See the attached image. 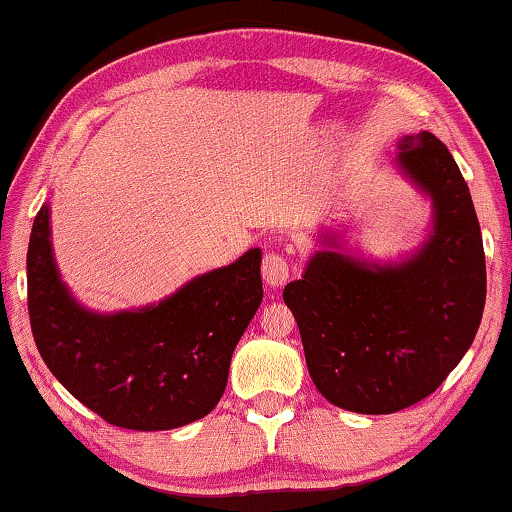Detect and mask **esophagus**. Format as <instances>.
I'll use <instances>...</instances> for the list:
<instances>
[{
    "instance_id": "obj_1",
    "label": "esophagus",
    "mask_w": 512,
    "mask_h": 512,
    "mask_svg": "<svg viewBox=\"0 0 512 512\" xmlns=\"http://www.w3.org/2000/svg\"><path fill=\"white\" fill-rule=\"evenodd\" d=\"M262 278L266 280V285L271 287H280L289 280V262L285 255L276 253V250H269L262 259Z\"/></svg>"
}]
</instances>
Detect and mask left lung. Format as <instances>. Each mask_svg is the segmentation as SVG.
<instances>
[{
  "mask_svg": "<svg viewBox=\"0 0 512 512\" xmlns=\"http://www.w3.org/2000/svg\"><path fill=\"white\" fill-rule=\"evenodd\" d=\"M398 149L400 170L432 200L423 248L400 264L319 250L282 292L317 391L356 414H393L437 391L485 308L483 236L460 167L427 131Z\"/></svg>",
  "mask_w": 512,
  "mask_h": 512,
  "instance_id": "8db88e82",
  "label": "left lung"
}]
</instances>
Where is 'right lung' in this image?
Masks as SVG:
<instances>
[{"instance_id": "add662e5", "label": "right lung", "mask_w": 512, "mask_h": 512, "mask_svg": "<svg viewBox=\"0 0 512 512\" xmlns=\"http://www.w3.org/2000/svg\"><path fill=\"white\" fill-rule=\"evenodd\" d=\"M262 250L183 285L158 305L98 315L73 299L50 246V207L27 250V305L38 354L73 398L110 425L172 430L223 398L236 342L262 303Z\"/></svg>"}]
</instances>
